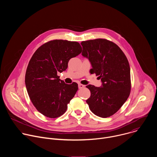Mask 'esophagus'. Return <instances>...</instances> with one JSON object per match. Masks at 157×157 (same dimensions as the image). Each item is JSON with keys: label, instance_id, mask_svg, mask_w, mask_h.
Here are the masks:
<instances>
[{"label": "esophagus", "instance_id": "obj_1", "mask_svg": "<svg viewBox=\"0 0 157 157\" xmlns=\"http://www.w3.org/2000/svg\"><path fill=\"white\" fill-rule=\"evenodd\" d=\"M84 85H83V84H78V87H79V89H82V88H84Z\"/></svg>", "mask_w": 157, "mask_h": 157}]
</instances>
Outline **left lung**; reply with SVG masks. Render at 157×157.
<instances>
[{
	"instance_id": "obj_1",
	"label": "left lung",
	"mask_w": 157,
	"mask_h": 157,
	"mask_svg": "<svg viewBox=\"0 0 157 157\" xmlns=\"http://www.w3.org/2000/svg\"><path fill=\"white\" fill-rule=\"evenodd\" d=\"M82 55L89 59L102 87L86 86L91 96L86 100L89 109L97 116L106 118L114 115L128 99L131 89L128 59L114 42L103 38L84 41Z\"/></svg>"
}]
</instances>
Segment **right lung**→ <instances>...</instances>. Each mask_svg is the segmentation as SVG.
<instances>
[{
	"mask_svg": "<svg viewBox=\"0 0 157 157\" xmlns=\"http://www.w3.org/2000/svg\"><path fill=\"white\" fill-rule=\"evenodd\" d=\"M82 52L77 41L53 40L40 47L31 58L25 82L30 99L43 116L54 119L62 116L78 89L76 82L66 84L58 73L68 68L69 60Z\"/></svg>",
	"mask_w": 157,
	"mask_h": 157,
	"instance_id": "right-lung-1",
	"label": "right lung"
}]
</instances>
